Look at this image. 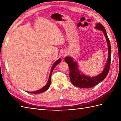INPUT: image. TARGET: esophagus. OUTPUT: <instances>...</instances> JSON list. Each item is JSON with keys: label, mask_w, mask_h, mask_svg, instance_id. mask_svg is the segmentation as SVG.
<instances>
[{"label": "esophagus", "mask_w": 121, "mask_h": 121, "mask_svg": "<svg viewBox=\"0 0 121 121\" xmlns=\"http://www.w3.org/2000/svg\"><path fill=\"white\" fill-rule=\"evenodd\" d=\"M68 54V52L67 51H63V52H62V56H65Z\"/></svg>", "instance_id": "obj_1"}]
</instances>
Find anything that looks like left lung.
Instances as JSON below:
<instances>
[{
	"label": "left lung",
	"mask_w": 121,
	"mask_h": 121,
	"mask_svg": "<svg viewBox=\"0 0 121 121\" xmlns=\"http://www.w3.org/2000/svg\"><path fill=\"white\" fill-rule=\"evenodd\" d=\"M95 29L103 32L106 38L108 47V57L105 66L102 72L96 76L90 77L85 75L79 71L77 63L74 61L70 56H66L65 60L68 64L69 69V78L71 81L74 86L84 88H89L97 85L105 78L108 75L110 67L111 58V43L107 34L105 29L100 23H97Z\"/></svg>",
	"instance_id": "1"
}]
</instances>
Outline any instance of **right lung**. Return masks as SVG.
Returning a JSON list of instances; mask_svg holds the SVG:
<instances>
[{"label": "right lung", "instance_id": "right-lung-1", "mask_svg": "<svg viewBox=\"0 0 121 121\" xmlns=\"http://www.w3.org/2000/svg\"><path fill=\"white\" fill-rule=\"evenodd\" d=\"M60 61H61V59H60V58L58 60H57L56 61L54 62V63L53 65H52V69H51L50 73V75H49V79H48V81H47V83H46V84L44 86L43 88H42L41 89H39L38 90L35 91H33V92H29V91H28L27 92L30 93H33V94H38V93H41L42 92H44V91H46L47 89H48L49 88L50 86L51 80H52L51 78H52V71L53 70V69H54V68L56 66V65L57 64H58L60 63Z\"/></svg>", "mask_w": 121, "mask_h": 121}]
</instances>
